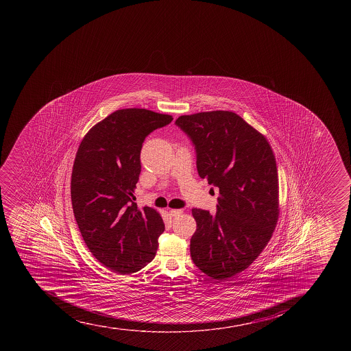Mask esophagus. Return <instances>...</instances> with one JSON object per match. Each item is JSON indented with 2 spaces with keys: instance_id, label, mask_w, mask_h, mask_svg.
I'll list each match as a JSON object with an SVG mask.
<instances>
[{
  "instance_id": "obj_1",
  "label": "esophagus",
  "mask_w": 351,
  "mask_h": 351,
  "mask_svg": "<svg viewBox=\"0 0 351 351\" xmlns=\"http://www.w3.org/2000/svg\"><path fill=\"white\" fill-rule=\"evenodd\" d=\"M181 214H183L182 209H170L169 210V215L171 217H176V216H180Z\"/></svg>"
}]
</instances>
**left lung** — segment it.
<instances>
[{"label": "left lung", "instance_id": "8db88e82", "mask_svg": "<svg viewBox=\"0 0 351 351\" xmlns=\"http://www.w3.org/2000/svg\"><path fill=\"white\" fill-rule=\"evenodd\" d=\"M199 176L219 190L217 212L192 209V261L213 279L240 274L267 246L279 216L277 163L267 137L231 111L181 115Z\"/></svg>", "mask_w": 351, "mask_h": 351}]
</instances>
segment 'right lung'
<instances>
[{"instance_id": "obj_1", "label": "right lung", "mask_w": 351, "mask_h": 351, "mask_svg": "<svg viewBox=\"0 0 351 351\" xmlns=\"http://www.w3.org/2000/svg\"><path fill=\"white\" fill-rule=\"evenodd\" d=\"M173 120L146 108H123L98 122L81 141L71 199L81 236L103 265L137 272L154 258L165 231L159 213L135 200L141 149L149 132Z\"/></svg>"}]
</instances>
